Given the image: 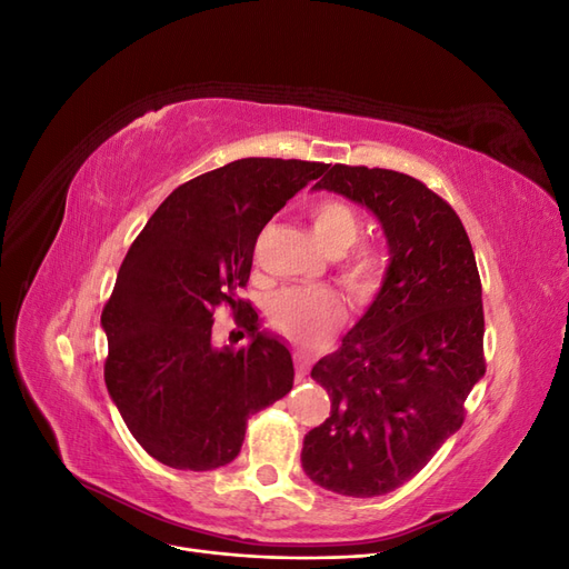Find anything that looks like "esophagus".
<instances>
[{
    "mask_svg": "<svg viewBox=\"0 0 569 569\" xmlns=\"http://www.w3.org/2000/svg\"><path fill=\"white\" fill-rule=\"evenodd\" d=\"M308 366H311V358H308V353L299 351V353H297V382H303V380H306Z\"/></svg>",
    "mask_w": 569,
    "mask_h": 569,
    "instance_id": "1",
    "label": "esophagus"
}]
</instances>
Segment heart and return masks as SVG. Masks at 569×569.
<instances>
[{
  "instance_id": "1",
  "label": "heart",
  "mask_w": 569,
  "mask_h": 569,
  "mask_svg": "<svg viewBox=\"0 0 569 569\" xmlns=\"http://www.w3.org/2000/svg\"><path fill=\"white\" fill-rule=\"evenodd\" d=\"M311 228L327 253H343L360 234V218L347 201L322 199L311 209ZM385 270L382 251L360 244L343 256L341 280L356 295H368L380 284ZM272 325L301 343H318L343 320V303L327 287H287L268 303Z\"/></svg>"
}]
</instances>
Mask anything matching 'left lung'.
I'll return each instance as SVG.
<instances>
[{
  "label": "left lung",
  "instance_id": "1",
  "mask_svg": "<svg viewBox=\"0 0 569 569\" xmlns=\"http://www.w3.org/2000/svg\"><path fill=\"white\" fill-rule=\"evenodd\" d=\"M313 189L380 220L389 266L368 311L311 370L332 401L303 437V472L353 498L399 489L465 418L485 377V308L472 244L456 211L420 180L335 163Z\"/></svg>",
  "mask_w": 569,
  "mask_h": 569
}]
</instances>
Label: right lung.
Instances as JSON below:
<instances>
[{"label": "right lung", "instance_id": "add662e5", "mask_svg": "<svg viewBox=\"0 0 569 569\" xmlns=\"http://www.w3.org/2000/svg\"><path fill=\"white\" fill-rule=\"evenodd\" d=\"M325 170L297 159L216 168L170 192L128 249L101 313L104 380L130 435L168 468L232 462L249 416L295 385L287 343L261 330L237 289L268 220ZM226 300L246 311L250 347L239 352L210 339L212 308Z\"/></svg>", "mask_w": 569, "mask_h": 569}]
</instances>
